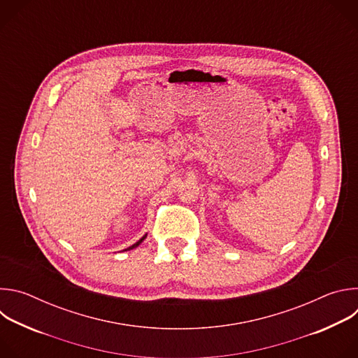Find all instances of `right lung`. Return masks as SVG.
Listing matches in <instances>:
<instances>
[{"mask_svg": "<svg viewBox=\"0 0 358 358\" xmlns=\"http://www.w3.org/2000/svg\"><path fill=\"white\" fill-rule=\"evenodd\" d=\"M145 236H147V235H144V236H143V238H141V239H140V241H137V242H136V243H134V245H131V246H129V248H127V249H126V250H130V249H133V248H137V246H138V245H140V243H141V242H143V241H144V239H145Z\"/></svg>", "mask_w": 358, "mask_h": 358, "instance_id": "obj_1", "label": "right lung"}]
</instances>
